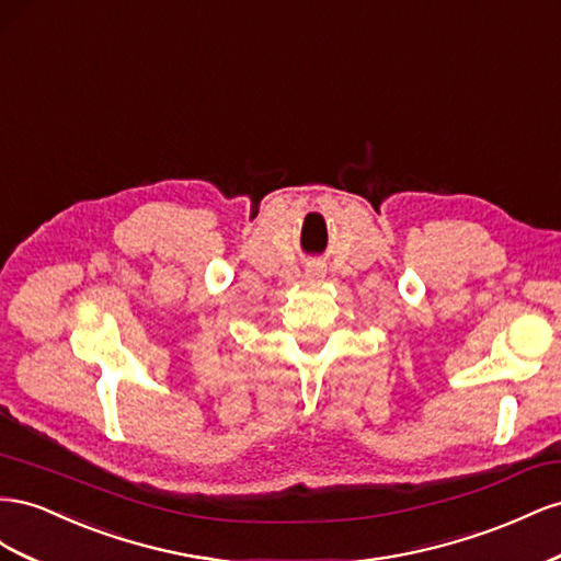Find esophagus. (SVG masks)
<instances>
[{"instance_id": "esophagus-1", "label": "esophagus", "mask_w": 561, "mask_h": 561, "mask_svg": "<svg viewBox=\"0 0 561 561\" xmlns=\"http://www.w3.org/2000/svg\"><path fill=\"white\" fill-rule=\"evenodd\" d=\"M324 275H327V270H324L322 265H310V267L306 270V279H308V282H322Z\"/></svg>"}]
</instances>
